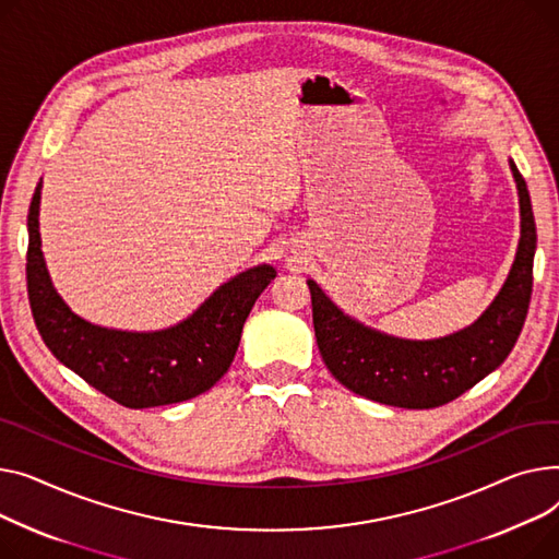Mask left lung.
Segmentation results:
<instances>
[{"instance_id":"obj_1","label":"left lung","mask_w":559,"mask_h":559,"mask_svg":"<svg viewBox=\"0 0 559 559\" xmlns=\"http://www.w3.org/2000/svg\"><path fill=\"white\" fill-rule=\"evenodd\" d=\"M510 171L521 214L516 254L497 298L465 330L431 341L390 336L341 311L313 280H307L320 356L347 390L388 406L436 408L461 397L508 358L528 313L537 248L526 180L512 159Z\"/></svg>"}]
</instances>
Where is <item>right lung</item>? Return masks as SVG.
I'll return each mask as SVG.
<instances>
[{"label": "right lung", "instance_id": "right-lung-1", "mask_svg": "<svg viewBox=\"0 0 559 559\" xmlns=\"http://www.w3.org/2000/svg\"><path fill=\"white\" fill-rule=\"evenodd\" d=\"M40 191L43 178L26 218V288L33 320L51 354L126 408L178 404L210 390L235 360L243 322L277 271L259 264L229 277L167 330L126 332L92 324L70 309L49 277L40 248Z\"/></svg>", "mask_w": 559, "mask_h": 559}]
</instances>
